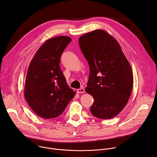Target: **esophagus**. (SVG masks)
<instances>
[{"mask_svg": "<svg viewBox=\"0 0 157 157\" xmlns=\"http://www.w3.org/2000/svg\"><path fill=\"white\" fill-rule=\"evenodd\" d=\"M84 92H85L84 88H79V89H77V93H83Z\"/></svg>", "mask_w": 157, "mask_h": 157, "instance_id": "esophagus-1", "label": "esophagus"}]
</instances>
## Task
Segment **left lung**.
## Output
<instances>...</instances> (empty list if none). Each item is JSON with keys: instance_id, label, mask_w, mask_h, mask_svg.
Here are the masks:
<instances>
[{"instance_id": "obj_1", "label": "left lung", "mask_w": 157, "mask_h": 157, "mask_svg": "<svg viewBox=\"0 0 157 157\" xmlns=\"http://www.w3.org/2000/svg\"><path fill=\"white\" fill-rule=\"evenodd\" d=\"M90 67L85 91L94 98L91 114L108 119L126 105L133 86L132 71L119 43L106 31L96 29L79 38Z\"/></svg>"}]
</instances>
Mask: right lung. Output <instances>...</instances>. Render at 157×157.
<instances>
[{
  "label": "right lung",
  "instance_id": "obj_1",
  "mask_svg": "<svg viewBox=\"0 0 157 157\" xmlns=\"http://www.w3.org/2000/svg\"><path fill=\"white\" fill-rule=\"evenodd\" d=\"M71 38H50L38 49L26 74L24 95L38 116L44 119L60 116L75 95L60 67V59Z\"/></svg>",
  "mask_w": 157,
  "mask_h": 157
}]
</instances>
